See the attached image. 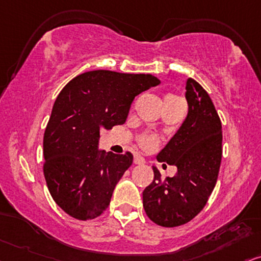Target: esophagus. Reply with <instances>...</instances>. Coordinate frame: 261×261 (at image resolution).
I'll list each match as a JSON object with an SVG mask.
<instances>
[{
    "label": "esophagus",
    "instance_id": "esophagus-1",
    "mask_svg": "<svg viewBox=\"0 0 261 261\" xmlns=\"http://www.w3.org/2000/svg\"><path fill=\"white\" fill-rule=\"evenodd\" d=\"M134 163L136 165H143L146 164V160H144L143 156H141V155H135V159H134Z\"/></svg>",
    "mask_w": 261,
    "mask_h": 261
}]
</instances>
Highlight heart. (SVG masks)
I'll return each mask as SVG.
<instances>
[{
    "instance_id": "b5f03b06",
    "label": "heart",
    "mask_w": 261,
    "mask_h": 261,
    "mask_svg": "<svg viewBox=\"0 0 261 261\" xmlns=\"http://www.w3.org/2000/svg\"><path fill=\"white\" fill-rule=\"evenodd\" d=\"M173 96V95H169V96L166 97H171ZM165 97V98H166ZM138 141H140L141 146H143L144 148H153L155 144L158 143V138L156 136H154V135L151 134H142L140 135V137H138Z\"/></svg>"
}]
</instances>
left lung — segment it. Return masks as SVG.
I'll use <instances>...</instances> for the list:
<instances>
[{
  "label": "left lung",
  "instance_id": "obj_1",
  "mask_svg": "<svg viewBox=\"0 0 261 261\" xmlns=\"http://www.w3.org/2000/svg\"><path fill=\"white\" fill-rule=\"evenodd\" d=\"M188 115L166 147L160 163L177 166L174 177L163 179L153 166L154 180L143 190V207L151 222L174 227L195 218L216 187L222 161V123L207 91L189 78Z\"/></svg>",
  "mask_w": 261,
  "mask_h": 261
}]
</instances>
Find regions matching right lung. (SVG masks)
Segmentation results:
<instances>
[{"mask_svg":"<svg viewBox=\"0 0 261 261\" xmlns=\"http://www.w3.org/2000/svg\"><path fill=\"white\" fill-rule=\"evenodd\" d=\"M158 84L151 74L97 70L77 75L59 94L43 138V172L68 216L88 220L106 211L134 156L98 150L100 130L124 124L134 98Z\"/></svg>","mask_w":261,"mask_h":261,"instance_id":"right-lung-1","label":"right lung"}]
</instances>
